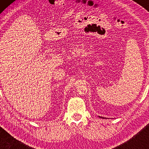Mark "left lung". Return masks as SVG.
I'll return each instance as SVG.
<instances>
[{
    "instance_id": "obj_1",
    "label": "left lung",
    "mask_w": 149,
    "mask_h": 149,
    "mask_svg": "<svg viewBox=\"0 0 149 149\" xmlns=\"http://www.w3.org/2000/svg\"><path fill=\"white\" fill-rule=\"evenodd\" d=\"M102 119H103V117H102Z\"/></svg>"
}]
</instances>
